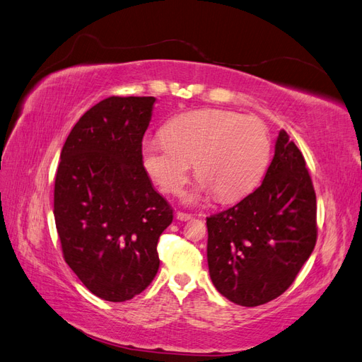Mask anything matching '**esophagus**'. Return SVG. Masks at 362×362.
Masks as SVG:
<instances>
[{
  "instance_id": "1",
  "label": "esophagus",
  "mask_w": 362,
  "mask_h": 362,
  "mask_svg": "<svg viewBox=\"0 0 362 362\" xmlns=\"http://www.w3.org/2000/svg\"><path fill=\"white\" fill-rule=\"evenodd\" d=\"M175 218H177L179 221H189L191 218H192V215L191 214H187V212H177L175 214Z\"/></svg>"
}]
</instances>
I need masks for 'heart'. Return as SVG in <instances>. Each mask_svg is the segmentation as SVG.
Returning a JSON list of instances; mask_svg holds the SVG:
<instances>
[{"mask_svg":"<svg viewBox=\"0 0 362 362\" xmlns=\"http://www.w3.org/2000/svg\"><path fill=\"white\" fill-rule=\"evenodd\" d=\"M162 135L142 144V163L165 192L177 194L194 162L200 180L183 194L188 204L212 192L221 200L243 197L259 183L272 156L265 124L232 110L180 113L165 124Z\"/></svg>","mask_w":362,"mask_h":362,"instance_id":"heart-1","label":"heart"}]
</instances>
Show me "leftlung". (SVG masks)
Returning a JSON list of instances; mask_svg holds the SVG:
<instances>
[{
  "instance_id": "left-lung-1",
  "label": "left lung",
  "mask_w": 362,
  "mask_h": 362,
  "mask_svg": "<svg viewBox=\"0 0 362 362\" xmlns=\"http://www.w3.org/2000/svg\"><path fill=\"white\" fill-rule=\"evenodd\" d=\"M208 265L220 294L259 306L284 294L317 241V200L302 151L279 132L259 188L206 218Z\"/></svg>"
}]
</instances>
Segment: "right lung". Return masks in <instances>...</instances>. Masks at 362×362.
Instances as JSON below:
<instances>
[{"label": "right lung", "mask_w": 362, "mask_h": 362, "mask_svg": "<svg viewBox=\"0 0 362 362\" xmlns=\"http://www.w3.org/2000/svg\"><path fill=\"white\" fill-rule=\"evenodd\" d=\"M154 97H109L68 135L54 183V220L65 262L107 302L142 293L159 270L158 241L173 209L142 163Z\"/></svg>", "instance_id": "1"}]
</instances>
